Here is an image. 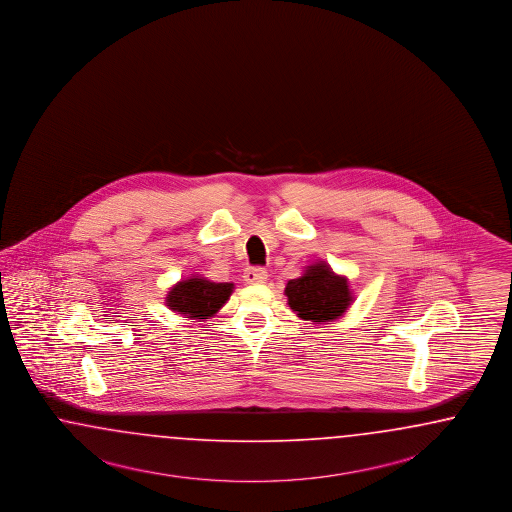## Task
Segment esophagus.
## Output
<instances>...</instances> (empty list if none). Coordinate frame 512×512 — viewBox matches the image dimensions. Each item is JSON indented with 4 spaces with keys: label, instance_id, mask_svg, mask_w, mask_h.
<instances>
[{
    "label": "esophagus",
    "instance_id": "1",
    "mask_svg": "<svg viewBox=\"0 0 512 512\" xmlns=\"http://www.w3.org/2000/svg\"><path fill=\"white\" fill-rule=\"evenodd\" d=\"M268 278V272L261 268V266H249L244 272V281L249 285H255V283H264Z\"/></svg>",
    "mask_w": 512,
    "mask_h": 512
}]
</instances>
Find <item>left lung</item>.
<instances>
[{
    "label": "left lung",
    "instance_id": "1",
    "mask_svg": "<svg viewBox=\"0 0 512 512\" xmlns=\"http://www.w3.org/2000/svg\"><path fill=\"white\" fill-rule=\"evenodd\" d=\"M285 295L291 310L315 325L340 319L353 302L347 278L334 274L326 263L311 264L300 278L291 279Z\"/></svg>",
    "mask_w": 512,
    "mask_h": 512
}]
</instances>
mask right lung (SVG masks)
<instances>
[{
    "label": "right lung",
    "instance_id": "1",
    "mask_svg": "<svg viewBox=\"0 0 512 512\" xmlns=\"http://www.w3.org/2000/svg\"><path fill=\"white\" fill-rule=\"evenodd\" d=\"M233 289V283H214L201 276H191L178 281L165 302L172 311L187 315L189 319H208L221 310Z\"/></svg>",
    "mask_w": 512,
    "mask_h": 512
}]
</instances>
